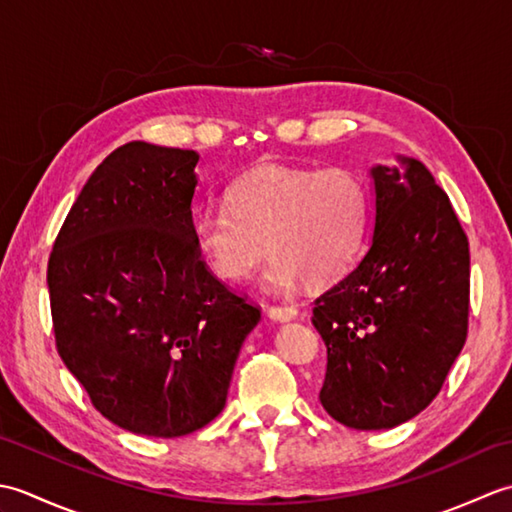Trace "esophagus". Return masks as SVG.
Segmentation results:
<instances>
[{
    "label": "esophagus",
    "mask_w": 512,
    "mask_h": 512,
    "mask_svg": "<svg viewBox=\"0 0 512 512\" xmlns=\"http://www.w3.org/2000/svg\"><path fill=\"white\" fill-rule=\"evenodd\" d=\"M266 312H268V317L275 321H292L297 317L295 306H268Z\"/></svg>",
    "instance_id": "34e87169"
}]
</instances>
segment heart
Listing matches in <instances>:
<instances>
[{"mask_svg": "<svg viewBox=\"0 0 512 512\" xmlns=\"http://www.w3.org/2000/svg\"><path fill=\"white\" fill-rule=\"evenodd\" d=\"M367 213V187L350 169L264 162L228 187L226 209L195 213L193 239L213 273L228 281L246 279L268 248L264 284L290 290L303 279L341 277L361 246Z\"/></svg>", "mask_w": 512, "mask_h": 512, "instance_id": "obj_1", "label": "heart"}]
</instances>
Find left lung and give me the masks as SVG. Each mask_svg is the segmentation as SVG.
<instances>
[{"instance_id": "8db88e82", "label": "left lung", "mask_w": 512, "mask_h": 512, "mask_svg": "<svg viewBox=\"0 0 512 512\" xmlns=\"http://www.w3.org/2000/svg\"><path fill=\"white\" fill-rule=\"evenodd\" d=\"M372 169L374 237L365 257L317 297L328 347L319 400L352 429H391L429 407L469 332V237L429 169Z\"/></svg>"}]
</instances>
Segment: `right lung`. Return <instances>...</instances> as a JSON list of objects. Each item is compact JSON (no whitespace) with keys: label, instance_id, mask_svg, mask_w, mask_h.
<instances>
[{"label":"right lung","instance_id":"1","mask_svg":"<svg viewBox=\"0 0 512 512\" xmlns=\"http://www.w3.org/2000/svg\"><path fill=\"white\" fill-rule=\"evenodd\" d=\"M198 160L143 140L118 147L85 182L48 259L59 356L96 411L140 436L209 424L262 319L195 244Z\"/></svg>","mask_w":512,"mask_h":512}]
</instances>
